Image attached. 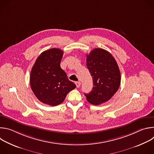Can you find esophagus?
I'll return each mask as SVG.
<instances>
[{
  "label": "esophagus",
  "mask_w": 154,
  "mask_h": 154,
  "mask_svg": "<svg viewBox=\"0 0 154 154\" xmlns=\"http://www.w3.org/2000/svg\"><path fill=\"white\" fill-rule=\"evenodd\" d=\"M75 85H76L77 88H79L81 85V83L80 82H75Z\"/></svg>",
  "instance_id": "34e87169"
}]
</instances>
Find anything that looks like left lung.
<instances>
[{
    "mask_svg": "<svg viewBox=\"0 0 154 154\" xmlns=\"http://www.w3.org/2000/svg\"><path fill=\"white\" fill-rule=\"evenodd\" d=\"M86 66L93 82V88L85 94L90 103L98 105L110 99L121 83V73L116 61L109 52L100 48L86 55Z\"/></svg>",
    "mask_w": 154,
    "mask_h": 154,
    "instance_id": "8db88e82",
    "label": "left lung"
}]
</instances>
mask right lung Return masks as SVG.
Wrapping results in <instances>:
<instances>
[{
	"label": "right lung",
	"mask_w": 154,
	"mask_h": 154,
	"mask_svg": "<svg viewBox=\"0 0 154 154\" xmlns=\"http://www.w3.org/2000/svg\"><path fill=\"white\" fill-rule=\"evenodd\" d=\"M63 52L52 48L42 52L32 67L30 82L37 99L47 105L61 103L69 92L76 88L61 68Z\"/></svg>",
	"instance_id": "1"
}]
</instances>
